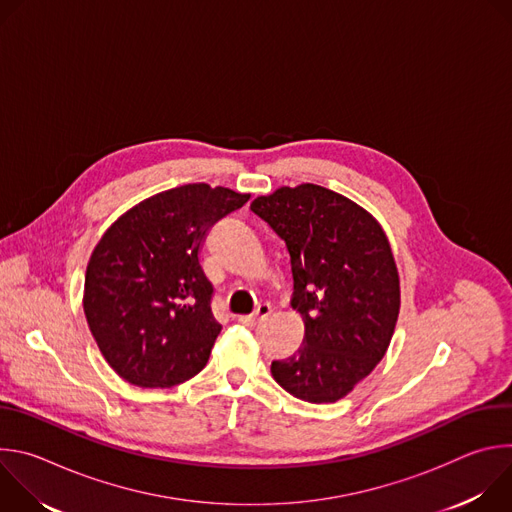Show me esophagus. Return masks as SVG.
<instances>
[{
	"instance_id": "esophagus-1",
	"label": "esophagus",
	"mask_w": 512,
	"mask_h": 512,
	"mask_svg": "<svg viewBox=\"0 0 512 512\" xmlns=\"http://www.w3.org/2000/svg\"><path fill=\"white\" fill-rule=\"evenodd\" d=\"M269 314H271V304H259L251 316H241L239 322L245 324V326H257Z\"/></svg>"
}]
</instances>
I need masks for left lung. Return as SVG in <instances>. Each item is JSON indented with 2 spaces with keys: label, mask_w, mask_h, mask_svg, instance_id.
I'll list each match as a JSON object with an SVG mask.
<instances>
[{
  "label": "left lung",
  "mask_w": 512,
  "mask_h": 512,
  "mask_svg": "<svg viewBox=\"0 0 512 512\" xmlns=\"http://www.w3.org/2000/svg\"><path fill=\"white\" fill-rule=\"evenodd\" d=\"M251 210L285 241L304 344L271 362L273 379L308 403H334L385 356L399 316V273L375 218L316 184L279 188Z\"/></svg>",
  "instance_id": "obj_1"
}]
</instances>
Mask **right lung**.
I'll return each mask as SVG.
<instances>
[{
  "label": "right lung",
  "instance_id": "right-lung-1",
  "mask_svg": "<svg viewBox=\"0 0 512 512\" xmlns=\"http://www.w3.org/2000/svg\"><path fill=\"white\" fill-rule=\"evenodd\" d=\"M247 200L223 186H178L139 202L101 237L87 265L85 316L121 379L168 389L206 367L223 326L212 316L200 249Z\"/></svg>",
  "mask_w": 512,
  "mask_h": 512
}]
</instances>
